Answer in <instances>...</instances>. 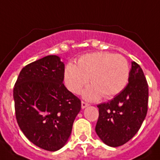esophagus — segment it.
I'll return each instance as SVG.
<instances>
[{
	"instance_id": "esophagus-1",
	"label": "esophagus",
	"mask_w": 160,
	"mask_h": 160,
	"mask_svg": "<svg viewBox=\"0 0 160 160\" xmlns=\"http://www.w3.org/2000/svg\"><path fill=\"white\" fill-rule=\"evenodd\" d=\"M82 108L83 109V108H85V107H87L88 106V104L87 103V102H85V101H82Z\"/></svg>"
}]
</instances>
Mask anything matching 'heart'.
<instances>
[{
  "instance_id": "b5f03b06",
  "label": "heart",
  "mask_w": 160,
  "mask_h": 160,
  "mask_svg": "<svg viewBox=\"0 0 160 160\" xmlns=\"http://www.w3.org/2000/svg\"><path fill=\"white\" fill-rule=\"evenodd\" d=\"M128 61L120 54L94 52L80 57L78 66L68 63L64 72L66 88L78 94L88 81L91 83L83 91V97L95 101L109 99L123 90L129 79Z\"/></svg>"
}]
</instances>
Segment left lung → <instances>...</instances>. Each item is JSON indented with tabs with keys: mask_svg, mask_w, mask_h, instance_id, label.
I'll return each mask as SVG.
<instances>
[{
	"mask_svg": "<svg viewBox=\"0 0 160 160\" xmlns=\"http://www.w3.org/2000/svg\"><path fill=\"white\" fill-rule=\"evenodd\" d=\"M148 104V85L141 66L133 61L129 82L112 101L101 103L95 132L105 144L119 147L138 132Z\"/></svg>",
	"mask_w": 160,
	"mask_h": 160,
	"instance_id": "obj_1",
	"label": "left lung"
}]
</instances>
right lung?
<instances>
[{
    "instance_id": "1",
    "label": "right lung",
    "mask_w": 160,
    "mask_h": 160,
    "mask_svg": "<svg viewBox=\"0 0 160 160\" xmlns=\"http://www.w3.org/2000/svg\"><path fill=\"white\" fill-rule=\"evenodd\" d=\"M65 65L48 55L21 70L13 88L15 115L22 132L40 148L54 152L69 139L81 101L63 83Z\"/></svg>"
}]
</instances>
